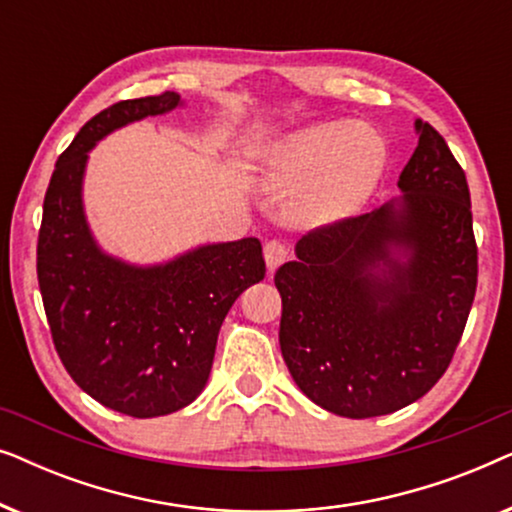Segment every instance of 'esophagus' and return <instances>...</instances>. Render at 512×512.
I'll return each mask as SVG.
<instances>
[{
  "mask_svg": "<svg viewBox=\"0 0 512 512\" xmlns=\"http://www.w3.org/2000/svg\"><path fill=\"white\" fill-rule=\"evenodd\" d=\"M263 254H265V265H268V272H275L279 265L289 258V249H286L282 242L272 240L263 247Z\"/></svg>",
  "mask_w": 512,
  "mask_h": 512,
  "instance_id": "esophagus-1",
  "label": "esophagus"
}]
</instances>
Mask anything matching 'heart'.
Masks as SVG:
<instances>
[{"label":"heart","mask_w":512,"mask_h":512,"mask_svg":"<svg viewBox=\"0 0 512 512\" xmlns=\"http://www.w3.org/2000/svg\"><path fill=\"white\" fill-rule=\"evenodd\" d=\"M387 165V144L366 123L326 121L272 144L258 160V186L293 195L296 226H326L347 219L370 198Z\"/></svg>","instance_id":"obj_1"}]
</instances>
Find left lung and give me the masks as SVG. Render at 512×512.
<instances>
[{
    "instance_id": "left-lung-1",
    "label": "left lung",
    "mask_w": 512,
    "mask_h": 512,
    "mask_svg": "<svg viewBox=\"0 0 512 512\" xmlns=\"http://www.w3.org/2000/svg\"><path fill=\"white\" fill-rule=\"evenodd\" d=\"M401 195L296 244L275 275L293 382L333 415L415 403L450 366L478 284L471 195L445 139L415 118Z\"/></svg>"
}]
</instances>
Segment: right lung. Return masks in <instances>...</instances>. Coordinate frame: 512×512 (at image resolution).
<instances>
[{"instance_id":"add662e5","label":"right lung","mask_w":512,"mask_h":512,"mask_svg":"<svg viewBox=\"0 0 512 512\" xmlns=\"http://www.w3.org/2000/svg\"><path fill=\"white\" fill-rule=\"evenodd\" d=\"M186 107L179 93L125 100L83 125L44 198L37 275L55 349L72 380L107 408L160 417L200 396L237 296L261 282V242H207L160 263L104 251L90 230L83 179L97 142Z\"/></svg>"}]
</instances>
